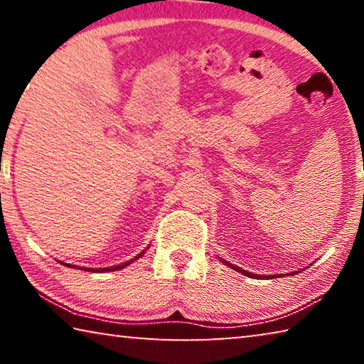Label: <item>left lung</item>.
<instances>
[{"instance_id":"8db88e82","label":"left lung","mask_w":364,"mask_h":364,"mask_svg":"<svg viewBox=\"0 0 364 364\" xmlns=\"http://www.w3.org/2000/svg\"><path fill=\"white\" fill-rule=\"evenodd\" d=\"M221 262H223L225 264H228V267H230L231 269H236V271H239V273H242V274H245V276H250V278H262V276L252 274V273H249V271H245V269H242V268H239V267H234V264H231V263H228L226 260H223V258H221Z\"/></svg>"}]
</instances>
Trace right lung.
I'll use <instances>...</instances> for the list:
<instances>
[{"instance_id":"1","label":"right lung","mask_w":364,"mask_h":364,"mask_svg":"<svg viewBox=\"0 0 364 364\" xmlns=\"http://www.w3.org/2000/svg\"><path fill=\"white\" fill-rule=\"evenodd\" d=\"M143 254H144V252H141V254H138L136 257H134L133 260H128V262L122 263V264H117V267H110V268H95V269H93V268H86V271H95V273H104V271H117V269H123L125 267H128V264H130V263H133L134 260H138V258L143 257ZM60 263H63V262H60ZM63 264H65V267H72V264H69V263H63ZM73 268H75V267H73Z\"/></svg>"}]
</instances>
